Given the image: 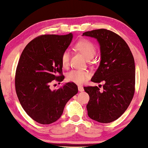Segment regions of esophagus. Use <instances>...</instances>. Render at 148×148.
Returning <instances> with one entry per match:
<instances>
[{"instance_id":"esophagus-1","label":"esophagus","mask_w":148,"mask_h":148,"mask_svg":"<svg viewBox=\"0 0 148 148\" xmlns=\"http://www.w3.org/2000/svg\"><path fill=\"white\" fill-rule=\"evenodd\" d=\"M78 90H79V91H83V90H84V88H83V87H82V86H78Z\"/></svg>"}]
</instances>
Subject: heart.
Segmentation results:
<instances>
[{
  "instance_id": "b5f03b06",
  "label": "heart",
  "mask_w": 148,
  "mask_h": 148,
  "mask_svg": "<svg viewBox=\"0 0 148 148\" xmlns=\"http://www.w3.org/2000/svg\"><path fill=\"white\" fill-rule=\"evenodd\" d=\"M75 48L80 52L86 59L90 60L96 54V46L91 41L88 39H81L75 45ZM71 53L68 50H65L61 57V62L64 68L69 65ZM90 74L88 71L83 70H72L67 74V79L71 82L77 84H83L90 77Z\"/></svg>"
}]
</instances>
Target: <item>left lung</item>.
<instances>
[{"mask_svg":"<svg viewBox=\"0 0 148 148\" xmlns=\"http://www.w3.org/2000/svg\"><path fill=\"white\" fill-rule=\"evenodd\" d=\"M97 39L101 49V62L91 81L103 82V91L98 86L83 87L88 93L86 108L90 119L110 123L127 110L135 90V65L133 55L119 35L105 29L83 34Z\"/></svg>","mask_w":148,"mask_h":148,"instance_id":"obj_1","label":"left lung"}]
</instances>
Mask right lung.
I'll list each match as a JSON object with an SVG mask.
<instances>
[{"mask_svg": "<svg viewBox=\"0 0 148 148\" xmlns=\"http://www.w3.org/2000/svg\"><path fill=\"white\" fill-rule=\"evenodd\" d=\"M66 35L44 34L32 39L21 53L15 75V88L20 103L33 120L42 124L56 122L67 102L77 93L73 82L51 90L54 80L61 82V57L72 41Z\"/></svg>", "mask_w": 148, "mask_h": 148, "instance_id": "1", "label": "right lung"}]
</instances>
